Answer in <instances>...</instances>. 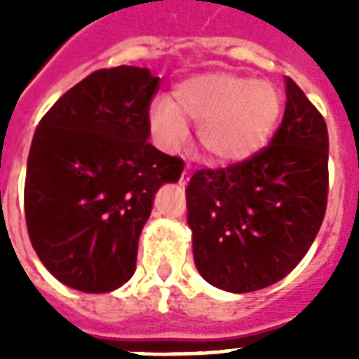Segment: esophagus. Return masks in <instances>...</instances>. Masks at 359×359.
Masks as SVG:
<instances>
[{
  "label": "esophagus",
  "mask_w": 359,
  "mask_h": 359,
  "mask_svg": "<svg viewBox=\"0 0 359 359\" xmlns=\"http://www.w3.org/2000/svg\"><path fill=\"white\" fill-rule=\"evenodd\" d=\"M188 179H190V177H188V167H187V169L182 171V175H180V184H187Z\"/></svg>",
  "instance_id": "esophagus-1"
}]
</instances>
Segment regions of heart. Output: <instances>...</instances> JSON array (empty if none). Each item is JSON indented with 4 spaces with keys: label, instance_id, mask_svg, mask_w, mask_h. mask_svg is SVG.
Listing matches in <instances>:
<instances>
[{
    "label": "heart",
    "instance_id": "heart-1",
    "mask_svg": "<svg viewBox=\"0 0 359 359\" xmlns=\"http://www.w3.org/2000/svg\"><path fill=\"white\" fill-rule=\"evenodd\" d=\"M283 111L271 82L226 73L198 74L180 82L171 100L157 102L149 123L165 148H179L188 126H198V146L211 161L231 163L264 148Z\"/></svg>",
    "mask_w": 359,
    "mask_h": 359
}]
</instances>
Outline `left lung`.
I'll list each match as a JSON object with an SVG mask.
<instances>
[{"label": "left lung", "instance_id": "8db88e82", "mask_svg": "<svg viewBox=\"0 0 359 359\" xmlns=\"http://www.w3.org/2000/svg\"><path fill=\"white\" fill-rule=\"evenodd\" d=\"M329 194L323 115L286 79V107L269 146L242 161L198 169L187 188L196 267L210 285L254 292L308 254Z\"/></svg>", "mask_w": 359, "mask_h": 359}]
</instances>
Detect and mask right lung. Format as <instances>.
Here are the masks:
<instances>
[{"label": "right lung", "instance_id": "add662e5", "mask_svg": "<svg viewBox=\"0 0 359 359\" xmlns=\"http://www.w3.org/2000/svg\"><path fill=\"white\" fill-rule=\"evenodd\" d=\"M159 79L140 67L100 69L36 126L25 215L51 275L82 292H111L136 269L138 238L161 184L184 169L148 142Z\"/></svg>", "mask_w": 359, "mask_h": 359}]
</instances>
